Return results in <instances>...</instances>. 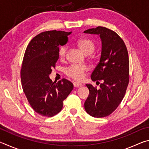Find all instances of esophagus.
I'll return each mask as SVG.
<instances>
[{
    "instance_id": "34e87169",
    "label": "esophagus",
    "mask_w": 149,
    "mask_h": 149,
    "mask_svg": "<svg viewBox=\"0 0 149 149\" xmlns=\"http://www.w3.org/2000/svg\"><path fill=\"white\" fill-rule=\"evenodd\" d=\"M73 84H74V86L75 87H79L81 86V85H82V84H81V83L77 82V81L74 82V83H73Z\"/></svg>"
}]
</instances>
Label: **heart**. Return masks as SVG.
<instances>
[{
  "instance_id": "heart-1",
  "label": "heart",
  "mask_w": 149,
  "mask_h": 149,
  "mask_svg": "<svg viewBox=\"0 0 149 149\" xmlns=\"http://www.w3.org/2000/svg\"><path fill=\"white\" fill-rule=\"evenodd\" d=\"M77 47L86 54H91L95 49V43L94 41L89 38H81L77 41ZM67 54V47H61L58 50V56L60 59H64ZM87 67L85 65L72 64L67 67L64 70V73L68 77L76 80H81L84 78L85 73L87 71Z\"/></svg>"
}]
</instances>
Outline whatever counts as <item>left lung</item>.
I'll use <instances>...</instances> for the list:
<instances>
[{
	"mask_svg": "<svg viewBox=\"0 0 149 149\" xmlns=\"http://www.w3.org/2000/svg\"><path fill=\"white\" fill-rule=\"evenodd\" d=\"M84 33L99 35L101 39V56L91 77L93 81H102L100 89L86 84L90 93L85 102V110L93 117L104 118L119 106L129 84L127 50L119 35L107 27L99 26L85 30Z\"/></svg>",
	"mask_w": 149,
	"mask_h": 149,
	"instance_id": "left-lung-1",
	"label": "left lung"
}]
</instances>
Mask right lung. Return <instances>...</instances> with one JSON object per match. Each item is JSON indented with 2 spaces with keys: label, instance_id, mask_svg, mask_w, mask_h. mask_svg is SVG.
Masks as SVG:
<instances>
[{
  "label": "right lung",
  "instance_id": "add662e5",
  "mask_svg": "<svg viewBox=\"0 0 149 149\" xmlns=\"http://www.w3.org/2000/svg\"><path fill=\"white\" fill-rule=\"evenodd\" d=\"M70 33L56 30L42 32L31 39L25 52L20 72L22 86L30 106L42 116L52 117L60 112L63 101L74 89L68 80L52 82L49 77L59 58V46L66 43Z\"/></svg>",
  "mask_w": 149,
  "mask_h": 149
}]
</instances>
